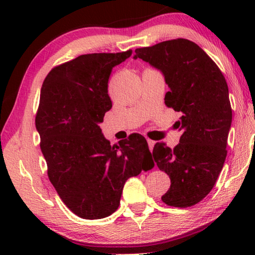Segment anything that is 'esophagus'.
Instances as JSON below:
<instances>
[{"instance_id": "obj_1", "label": "esophagus", "mask_w": 255, "mask_h": 255, "mask_svg": "<svg viewBox=\"0 0 255 255\" xmlns=\"http://www.w3.org/2000/svg\"><path fill=\"white\" fill-rule=\"evenodd\" d=\"M147 144H148L149 149L153 150V147H154V145H155V141L152 140V139H149V138H147Z\"/></svg>"}]
</instances>
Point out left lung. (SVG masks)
<instances>
[{"label":"left lung","instance_id":"1","mask_svg":"<svg viewBox=\"0 0 255 255\" xmlns=\"http://www.w3.org/2000/svg\"><path fill=\"white\" fill-rule=\"evenodd\" d=\"M135 53L133 58L162 71L170 88L164 102L182 115L176 123L180 143L173 149L156 143L153 149L158 169L171 179L162 201L178 208L197 205L214 188L227 155L232 108L225 77L199 46L183 38Z\"/></svg>","mask_w":255,"mask_h":255}]
</instances>
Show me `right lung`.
<instances>
[{
	"label": "right lung",
	"mask_w": 255,
	"mask_h": 255,
	"mask_svg": "<svg viewBox=\"0 0 255 255\" xmlns=\"http://www.w3.org/2000/svg\"><path fill=\"white\" fill-rule=\"evenodd\" d=\"M131 54L81 55L55 66L41 86L36 128L47 174L60 199L81 218L115 213L125 182L154 166H147L152 153L144 136L132 133L115 147L99 126L112 107V68Z\"/></svg>",
	"instance_id": "1"
}]
</instances>
